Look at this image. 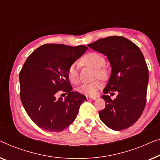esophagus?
I'll return each instance as SVG.
<instances>
[{
  "mask_svg": "<svg viewBox=\"0 0 160 160\" xmlns=\"http://www.w3.org/2000/svg\"><path fill=\"white\" fill-rule=\"evenodd\" d=\"M86 98H87L88 101L96 100V97H91V96H86Z\"/></svg>",
  "mask_w": 160,
  "mask_h": 160,
  "instance_id": "1",
  "label": "esophagus"
}]
</instances>
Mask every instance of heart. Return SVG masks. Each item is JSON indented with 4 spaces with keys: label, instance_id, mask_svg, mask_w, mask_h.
I'll return each mask as SVG.
<instances>
[{
    "label": "heart",
    "instance_id": "b5f03b06",
    "mask_svg": "<svg viewBox=\"0 0 160 160\" xmlns=\"http://www.w3.org/2000/svg\"><path fill=\"white\" fill-rule=\"evenodd\" d=\"M80 63L96 69V75L100 78L104 79L108 76V70L103 67L105 64V59L99 53L96 52L88 53L80 58ZM67 74L71 82H77L78 80V65L76 64H71L67 69ZM102 86V82L100 80H96L90 83H83L78 88V91L87 96H95Z\"/></svg>",
    "mask_w": 160,
    "mask_h": 160
}]
</instances>
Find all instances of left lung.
Segmentation results:
<instances>
[{"label":"left lung","mask_w":160,"mask_h":160,"mask_svg":"<svg viewBox=\"0 0 160 160\" xmlns=\"http://www.w3.org/2000/svg\"><path fill=\"white\" fill-rule=\"evenodd\" d=\"M107 57L111 76L102 98L105 108L98 112L101 120L114 130H125L138 120L147 103L148 69L140 48L122 36H111L88 45ZM118 92L112 100L108 95Z\"/></svg>","instance_id":"left-lung-1"}]
</instances>
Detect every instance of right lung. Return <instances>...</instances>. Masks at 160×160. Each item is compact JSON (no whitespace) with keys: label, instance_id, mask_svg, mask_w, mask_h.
Returning a JSON list of instances; mask_svg holds the SVG:
<instances>
[{"label":"right lung","instance_id":"right-lung-1","mask_svg":"<svg viewBox=\"0 0 160 160\" xmlns=\"http://www.w3.org/2000/svg\"><path fill=\"white\" fill-rule=\"evenodd\" d=\"M88 49L63 44H45L26 60L19 73L20 98L34 123L49 132H62L74 122L84 95L72 91L67 69ZM62 90L64 100L56 98Z\"/></svg>","mask_w":160,"mask_h":160}]
</instances>
